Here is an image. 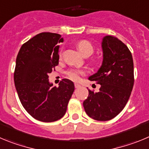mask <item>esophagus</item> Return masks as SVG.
I'll return each mask as SVG.
<instances>
[{
  "instance_id": "esophagus-1",
  "label": "esophagus",
  "mask_w": 149,
  "mask_h": 149,
  "mask_svg": "<svg viewBox=\"0 0 149 149\" xmlns=\"http://www.w3.org/2000/svg\"><path fill=\"white\" fill-rule=\"evenodd\" d=\"M74 85H75V88H81V85H80L79 84H78V83H75Z\"/></svg>"
}]
</instances>
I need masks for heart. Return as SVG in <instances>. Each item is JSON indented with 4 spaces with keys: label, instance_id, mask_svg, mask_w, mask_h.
Here are the masks:
<instances>
[{
    "label": "heart",
    "instance_id": "b5f03b06",
    "mask_svg": "<svg viewBox=\"0 0 149 149\" xmlns=\"http://www.w3.org/2000/svg\"><path fill=\"white\" fill-rule=\"evenodd\" d=\"M77 47L80 50L81 54L84 56H89L93 53L94 48L93 45L90 41L87 40H81L77 43ZM61 56V53H60V56ZM66 74L70 79L73 81H78L81 77V75L84 74V71L79 69H76V68H72V69L68 70L66 72Z\"/></svg>",
    "mask_w": 149,
    "mask_h": 149
}]
</instances>
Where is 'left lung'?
Wrapping results in <instances>:
<instances>
[{
	"instance_id": "obj_1",
	"label": "left lung",
	"mask_w": 149,
	"mask_h": 149,
	"mask_svg": "<svg viewBox=\"0 0 149 149\" xmlns=\"http://www.w3.org/2000/svg\"><path fill=\"white\" fill-rule=\"evenodd\" d=\"M102 48V66L88 78L101 87L97 93L88 90L83 106L92 119L108 121L117 116L128 102L134 81V62L128 47L113 36H104Z\"/></svg>"
}]
</instances>
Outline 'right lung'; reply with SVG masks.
Returning <instances> with one entry per match:
<instances>
[{
  "instance_id": "obj_1",
  "label": "right lung",
  "mask_w": 149,
  "mask_h": 149,
  "mask_svg": "<svg viewBox=\"0 0 149 149\" xmlns=\"http://www.w3.org/2000/svg\"><path fill=\"white\" fill-rule=\"evenodd\" d=\"M61 35L41 33L21 46L16 58L14 81L23 107L36 120L51 123L64 116L74 91L72 81L64 79L58 87L48 74L58 65Z\"/></svg>"
}]
</instances>
